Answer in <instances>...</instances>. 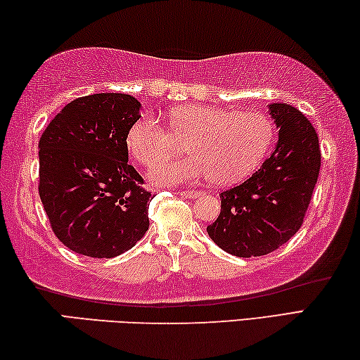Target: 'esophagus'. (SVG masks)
I'll return each instance as SVG.
<instances>
[{
    "mask_svg": "<svg viewBox=\"0 0 360 360\" xmlns=\"http://www.w3.org/2000/svg\"><path fill=\"white\" fill-rule=\"evenodd\" d=\"M179 194H180L181 198L194 199V198H198V196H199V191H196V190H184V191H180Z\"/></svg>",
    "mask_w": 360,
    "mask_h": 360,
    "instance_id": "obj_1",
    "label": "esophagus"
}]
</instances>
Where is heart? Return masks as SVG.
<instances>
[{
	"instance_id": "heart-1",
	"label": "heart",
	"mask_w": 360,
	"mask_h": 360,
	"mask_svg": "<svg viewBox=\"0 0 360 360\" xmlns=\"http://www.w3.org/2000/svg\"><path fill=\"white\" fill-rule=\"evenodd\" d=\"M274 129L258 111H229L199 103H185L169 113V129L153 117H140L129 127L126 145L143 167L179 155L181 146L193 158L166 162L151 172L153 181L179 185L210 176L217 185H233L255 170L273 141Z\"/></svg>"
}]
</instances>
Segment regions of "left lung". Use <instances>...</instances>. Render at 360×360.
Returning <instances> with one entry per match:
<instances>
[{"mask_svg": "<svg viewBox=\"0 0 360 360\" xmlns=\"http://www.w3.org/2000/svg\"><path fill=\"white\" fill-rule=\"evenodd\" d=\"M279 129L274 151L244 184L220 194L219 219L207 226L214 243L236 257H262L300 229L321 169L319 137L302 111L271 103Z\"/></svg>", "mask_w": 360, "mask_h": 360, "instance_id": "8db88e82", "label": "left lung"}]
</instances>
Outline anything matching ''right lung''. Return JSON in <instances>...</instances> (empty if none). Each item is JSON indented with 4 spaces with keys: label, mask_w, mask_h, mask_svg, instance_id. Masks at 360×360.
<instances>
[{
    "label": "right lung",
    "mask_w": 360,
    "mask_h": 360,
    "mask_svg": "<svg viewBox=\"0 0 360 360\" xmlns=\"http://www.w3.org/2000/svg\"><path fill=\"white\" fill-rule=\"evenodd\" d=\"M127 94L75 98L39 139V198L52 231L92 258L124 253L148 231L153 198L129 166L127 131L140 117Z\"/></svg>",
    "instance_id": "right-lung-1"
}]
</instances>
